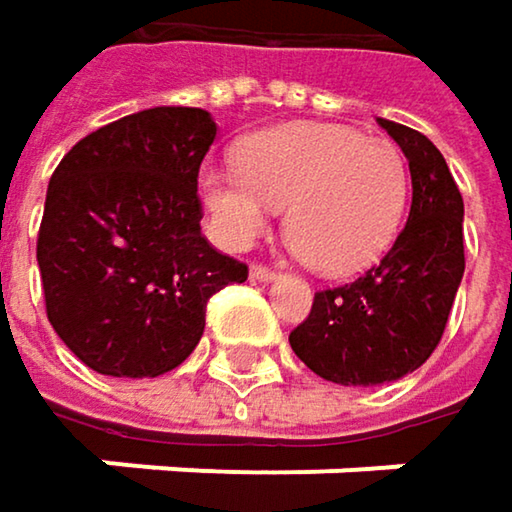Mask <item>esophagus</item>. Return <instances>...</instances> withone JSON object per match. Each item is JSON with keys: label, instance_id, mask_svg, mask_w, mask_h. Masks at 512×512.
<instances>
[{"label": "esophagus", "instance_id": "obj_1", "mask_svg": "<svg viewBox=\"0 0 512 512\" xmlns=\"http://www.w3.org/2000/svg\"><path fill=\"white\" fill-rule=\"evenodd\" d=\"M252 278H257V281H269V278H275V269L266 266V263H252Z\"/></svg>", "mask_w": 512, "mask_h": 512}]
</instances>
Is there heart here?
Returning <instances> with one entry per match:
<instances>
[{
  "label": "heart",
  "mask_w": 512,
  "mask_h": 512,
  "mask_svg": "<svg viewBox=\"0 0 512 512\" xmlns=\"http://www.w3.org/2000/svg\"><path fill=\"white\" fill-rule=\"evenodd\" d=\"M198 189L225 246H252L287 207L290 249L317 272L350 275L391 249L409 204V165L391 139L287 124L252 136L240 162L207 165Z\"/></svg>",
  "instance_id": "obj_1"
}]
</instances>
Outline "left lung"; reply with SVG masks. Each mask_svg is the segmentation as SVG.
<instances>
[{
    "instance_id": "8db88e82",
    "label": "left lung",
    "mask_w": 512,
    "mask_h": 512,
    "mask_svg": "<svg viewBox=\"0 0 512 512\" xmlns=\"http://www.w3.org/2000/svg\"><path fill=\"white\" fill-rule=\"evenodd\" d=\"M412 171V207L379 263L356 281L314 293L290 347L338 385H379L418 370L439 347L465 272L462 195L439 148L412 127L382 121Z\"/></svg>"
}]
</instances>
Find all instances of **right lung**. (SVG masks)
Segmentation results:
<instances>
[{
    "label": "right lung",
    "instance_id": "1",
    "mask_svg": "<svg viewBox=\"0 0 512 512\" xmlns=\"http://www.w3.org/2000/svg\"><path fill=\"white\" fill-rule=\"evenodd\" d=\"M216 139L204 109L156 106L76 142L52 171L38 231L55 335L106 376L174 370L207 302L249 266L201 234L198 171Z\"/></svg>",
    "mask_w": 512,
    "mask_h": 512
}]
</instances>
